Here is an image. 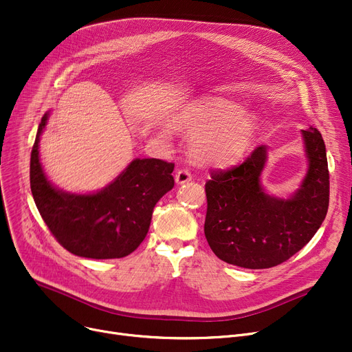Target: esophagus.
I'll return each instance as SVG.
<instances>
[{"instance_id":"obj_1","label":"esophagus","mask_w":352,"mask_h":352,"mask_svg":"<svg viewBox=\"0 0 352 352\" xmlns=\"http://www.w3.org/2000/svg\"><path fill=\"white\" fill-rule=\"evenodd\" d=\"M191 179H192V175L188 170H178L175 173V182L178 184V186H181V184H186Z\"/></svg>"}]
</instances>
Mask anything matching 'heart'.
I'll return each instance as SVG.
<instances>
[{"label":"heart","mask_w":352,"mask_h":352,"mask_svg":"<svg viewBox=\"0 0 352 352\" xmlns=\"http://www.w3.org/2000/svg\"><path fill=\"white\" fill-rule=\"evenodd\" d=\"M173 122L178 131L195 135L192 146L199 161L218 166L241 160L260 129V120L254 113L219 98L190 104Z\"/></svg>","instance_id":"obj_1"}]
</instances>
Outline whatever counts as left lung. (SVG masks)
Instances as JSON below:
<instances>
[{"label":"left lung","instance_id":"left-lung-1","mask_svg":"<svg viewBox=\"0 0 352 352\" xmlns=\"http://www.w3.org/2000/svg\"><path fill=\"white\" fill-rule=\"evenodd\" d=\"M301 135L308 170L289 198L270 195L263 187L265 145L234 168L211 173L204 232L219 260L250 270L271 268L297 254L321 227L329 202L325 144L317 128L302 129Z\"/></svg>","mask_w":352,"mask_h":352}]
</instances>
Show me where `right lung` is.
I'll list each match as a JSON object with an SVG mask.
<instances>
[{
  "label": "right lung",
  "instance_id": "1",
  "mask_svg": "<svg viewBox=\"0 0 352 352\" xmlns=\"http://www.w3.org/2000/svg\"><path fill=\"white\" fill-rule=\"evenodd\" d=\"M50 113L41 118L31 151V192L44 223L71 254L109 260L131 254L150 230L157 202L174 187V164L135 158L97 192L72 194L47 178L40 161V137Z\"/></svg>",
  "mask_w": 352,
  "mask_h": 352
}]
</instances>
